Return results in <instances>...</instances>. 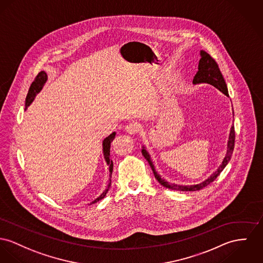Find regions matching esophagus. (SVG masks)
I'll list each match as a JSON object with an SVG mask.
<instances>
[{
  "label": "esophagus",
  "instance_id": "1",
  "mask_svg": "<svg viewBox=\"0 0 263 263\" xmlns=\"http://www.w3.org/2000/svg\"><path fill=\"white\" fill-rule=\"evenodd\" d=\"M125 130H126V132H128L131 135H135L139 132V127H138V125H136L134 123H130L125 127Z\"/></svg>",
  "mask_w": 263,
  "mask_h": 263
}]
</instances>
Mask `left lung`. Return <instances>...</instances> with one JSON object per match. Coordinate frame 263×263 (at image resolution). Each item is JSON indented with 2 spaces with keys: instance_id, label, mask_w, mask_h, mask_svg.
Wrapping results in <instances>:
<instances>
[{
  "instance_id": "1",
  "label": "left lung",
  "mask_w": 263,
  "mask_h": 263,
  "mask_svg": "<svg viewBox=\"0 0 263 263\" xmlns=\"http://www.w3.org/2000/svg\"><path fill=\"white\" fill-rule=\"evenodd\" d=\"M200 56H201V59L199 61V65H198V72L196 73V75L193 78V83L194 84H198V83H208V84H211L214 87H216L217 89H219L226 96H228L227 86H226V83H225V80L223 78L222 73H221V71L219 69V66H218L217 62L214 60L205 51H200ZM234 144H235V130H234V126H232L231 131H230L229 141H228L227 154H226V156H225V158L223 160L222 164L217 169V171H215V173H213L210 176V178H208L207 180H205V181L200 183V184L192 185V186H180V185H175V184H169L168 182L165 181L164 179H161V177L155 171L154 166H153L152 161L150 159V156H149V154L147 153V151L145 149H142V154L145 157V159L149 163L155 178L164 187L172 189V190H178V191H197V190H200V189H202L204 187H206L211 182L214 181L217 178V176L222 172V170L225 168V166L227 165V163L230 161V159H231V156H232V153H233V149H234Z\"/></svg>"
}]
</instances>
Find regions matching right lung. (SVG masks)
Returning a JSON list of instances; mask_svg holds the SVG:
<instances>
[{
  "label": "right lung",
  "mask_w": 263,
  "mask_h": 263,
  "mask_svg": "<svg viewBox=\"0 0 263 263\" xmlns=\"http://www.w3.org/2000/svg\"><path fill=\"white\" fill-rule=\"evenodd\" d=\"M46 80H47V75H46V73H45L44 71H42V72H40V73L36 76V78L34 79L33 83L31 84V87H30V89H29V92H28V95H27V98H26V105H25L26 107H25V109H27V107L34 100L36 94L40 92V90L42 89V87H43V85H44V83L46 82ZM115 135H116L115 132H113L112 134H110V135L103 141L104 156H105V159H106V161H107V164L110 165V166H109L110 178H111V176H112V171H113V161L110 159V147H111V142L113 141L114 138H115ZM110 186H111V179H110V182H109V184H108L107 189L102 193L101 195H100L96 200H94L93 203H96L97 201L103 199V198L106 196V194H107V192H108Z\"/></svg>",
  "instance_id": "add662e5"
}]
</instances>
